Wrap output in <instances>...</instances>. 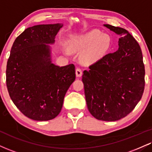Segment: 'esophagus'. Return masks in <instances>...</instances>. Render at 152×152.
<instances>
[{
    "instance_id": "34e87169",
    "label": "esophagus",
    "mask_w": 152,
    "mask_h": 152,
    "mask_svg": "<svg viewBox=\"0 0 152 152\" xmlns=\"http://www.w3.org/2000/svg\"><path fill=\"white\" fill-rule=\"evenodd\" d=\"M76 75L77 77H81L82 76V71L81 69L77 68L76 69Z\"/></svg>"
}]
</instances>
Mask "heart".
<instances>
[{"mask_svg":"<svg viewBox=\"0 0 152 152\" xmlns=\"http://www.w3.org/2000/svg\"><path fill=\"white\" fill-rule=\"evenodd\" d=\"M112 46V40L107 34L93 30L86 33L76 35L69 41V47L74 52H83L82 60L86 64H93L107 55ZM66 55H69L68 49H64Z\"/></svg>","mask_w":152,"mask_h":152,"instance_id":"heart-1","label":"heart"}]
</instances>
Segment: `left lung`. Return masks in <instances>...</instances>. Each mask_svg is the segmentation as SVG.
Listing matches in <instances>:
<instances>
[{"instance_id": "obj_1", "label": "left lung", "mask_w": 152, "mask_h": 152, "mask_svg": "<svg viewBox=\"0 0 152 152\" xmlns=\"http://www.w3.org/2000/svg\"><path fill=\"white\" fill-rule=\"evenodd\" d=\"M120 36L118 49L84 71L88 109L97 120L116 121L130 113L142 98L145 70L141 48L122 27L103 25Z\"/></svg>"}]
</instances>
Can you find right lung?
Returning a JSON list of instances; mask_svg holds the SVG:
<instances>
[{
    "instance_id": "add662e5",
    "label": "right lung",
    "mask_w": 152,
    "mask_h": 152,
    "mask_svg": "<svg viewBox=\"0 0 152 152\" xmlns=\"http://www.w3.org/2000/svg\"><path fill=\"white\" fill-rule=\"evenodd\" d=\"M63 24L28 27L15 40L6 68V85L20 111L37 121H47L61 112L64 98L75 81L73 64L52 63V47Z\"/></svg>"
}]
</instances>
